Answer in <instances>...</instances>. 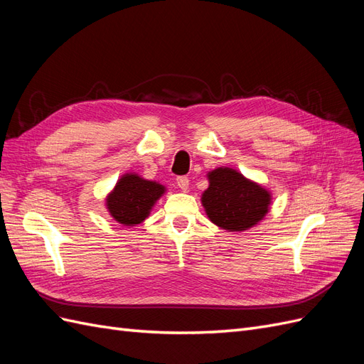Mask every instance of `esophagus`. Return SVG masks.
<instances>
[{"label": "esophagus", "mask_w": 364, "mask_h": 364, "mask_svg": "<svg viewBox=\"0 0 364 364\" xmlns=\"http://www.w3.org/2000/svg\"><path fill=\"white\" fill-rule=\"evenodd\" d=\"M176 182H178V186L182 190V191H186L188 190V185H190V179L186 178V176H179L178 179H176Z\"/></svg>", "instance_id": "obj_1"}]
</instances>
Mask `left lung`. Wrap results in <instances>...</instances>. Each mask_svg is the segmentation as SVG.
I'll return each instance as SVG.
<instances>
[{
	"label": "left lung",
	"mask_w": 364,
	"mask_h": 364,
	"mask_svg": "<svg viewBox=\"0 0 364 364\" xmlns=\"http://www.w3.org/2000/svg\"><path fill=\"white\" fill-rule=\"evenodd\" d=\"M208 181L202 205L209 220L228 232L247 230L269 213L270 193L237 170L218 167L208 173Z\"/></svg>",
	"instance_id": "1"
}]
</instances>
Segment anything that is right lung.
<instances>
[{
  "mask_svg": "<svg viewBox=\"0 0 364 364\" xmlns=\"http://www.w3.org/2000/svg\"><path fill=\"white\" fill-rule=\"evenodd\" d=\"M164 193V185L142 179L135 173H126L107 196L106 206L118 223L135 226L149 217L150 209Z\"/></svg>",
  "mask_w": 364,
  "mask_h": 364,
  "instance_id": "obj_1",
  "label": "right lung"
}]
</instances>
